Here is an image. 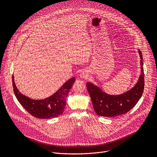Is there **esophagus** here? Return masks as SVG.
<instances>
[{
  "label": "esophagus",
  "mask_w": 157,
  "mask_h": 157,
  "mask_svg": "<svg viewBox=\"0 0 157 157\" xmlns=\"http://www.w3.org/2000/svg\"><path fill=\"white\" fill-rule=\"evenodd\" d=\"M79 76L82 79H87L89 77L88 73L86 71H82L79 75Z\"/></svg>",
  "instance_id": "obj_1"
}]
</instances>
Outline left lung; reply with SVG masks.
<instances>
[{"label":"left lung","mask_w":157,"mask_h":157,"mask_svg":"<svg viewBox=\"0 0 157 157\" xmlns=\"http://www.w3.org/2000/svg\"><path fill=\"white\" fill-rule=\"evenodd\" d=\"M138 51L140 58L141 73L137 82L129 91L119 95H110L93 83H86L94 110L98 115L111 117L124 114L135 106L142 97L145 84L143 58L141 51Z\"/></svg>","instance_id":"1"}]
</instances>
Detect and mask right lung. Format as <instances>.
I'll use <instances>...</instances> for the list:
<instances>
[{"label": "right lung", "instance_id": "add662e5", "mask_svg": "<svg viewBox=\"0 0 157 157\" xmlns=\"http://www.w3.org/2000/svg\"><path fill=\"white\" fill-rule=\"evenodd\" d=\"M75 81V78L67 81L52 96L41 100L30 99L20 93L12 76V84L15 95L24 108L35 117L50 119L63 114L66 105L67 96Z\"/></svg>", "mask_w": 157, "mask_h": 157}]
</instances>
